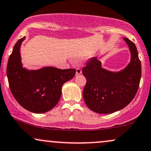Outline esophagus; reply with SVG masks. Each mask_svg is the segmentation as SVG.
I'll return each mask as SVG.
<instances>
[{
	"label": "esophagus",
	"mask_w": 151,
	"mask_h": 151,
	"mask_svg": "<svg viewBox=\"0 0 151 151\" xmlns=\"http://www.w3.org/2000/svg\"><path fill=\"white\" fill-rule=\"evenodd\" d=\"M81 70L80 68H77L76 69V74H77V75H78V74H81Z\"/></svg>",
	"instance_id": "obj_1"
}]
</instances>
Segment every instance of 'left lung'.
<instances>
[{"label":"left lung","mask_w":151,"mask_h":151,"mask_svg":"<svg viewBox=\"0 0 151 151\" xmlns=\"http://www.w3.org/2000/svg\"><path fill=\"white\" fill-rule=\"evenodd\" d=\"M131 52V61L124 70L110 72L101 68L96 57L82 69L86 83L83 91L84 102L92 111L110 114L122 110L134 99L139 86L141 65L135 44L124 38Z\"/></svg>","instance_id":"8db88e82"}]
</instances>
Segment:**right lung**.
Here are the masks:
<instances>
[{
    "label": "right lung",
    "mask_w": 151,
    "mask_h": 151,
    "mask_svg": "<svg viewBox=\"0 0 151 151\" xmlns=\"http://www.w3.org/2000/svg\"><path fill=\"white\" fill-rule=\"evenodd\" d=\"M25 36L18 40L8 59L7 77L12 95L24 108L43 113L53 108L61 97L62 86L74 77L75 69L60 70L45 67L28 70L22 67L20 46Z\"/></svg>",
    "instance_id": "obj_1"
}]
</instances>
